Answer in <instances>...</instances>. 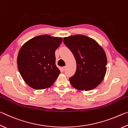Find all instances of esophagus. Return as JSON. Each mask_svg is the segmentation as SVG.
<instances>
[{
    "mask_svg": "<svg viewBox=\"0 0 128 128\" xmlns=\"http://www.w3.org/2000/svg\"><path fill=\"white\" fill-rule=\"evenodd\" d=\"M66 66H63V67H62V68H61V70L62 71V72H63V71H64V70H65V69H66Z\"/></svg>",
    "mask_w": 128,
    "mask_h": 128,
    "instance_id": "obj_1",
    "label": "esophagus"
}]
</instances>
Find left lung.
I'll list each match as a JSON object with an SVG mask.
<instances>
[{
  "label": "left lung",
  "mask_w": 128,
  "mask_h": 128,
  "mask_svg": "<svg viewBox=\"0 0 128 128\" xmlns=\"http://www.w3.org/2000/svg\"><path fill=\"white\" fill-rule=\"evenodd\" d=\"M63 42L77 64L75 74L69 78L71 85L80 91L96 88L107 71V56L103 48L94 39L80 34L64 37Z\"/></svg>",
  "instance_id": "8db88e82"
}]
</instances>
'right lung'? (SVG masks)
Wrapping results in <instances>:
<instances>
[{
    "mask_svg": "<svg viewBox=\"0 0 128 128\" xmlns=\"http://www.w3.org/2000/svg\"><path fill=\"white\" fill-rule=\"evenodd\" d=\"M62 41V37L45 34L30 39L21 47L17 66L22 79L30 87L45 89L58 78L60 71L55 64V52Z\"/></svg>",
    "mask_w": 128,
    "mask_h": 128,
    "instance_id": "obj_1",
    "label": "right lung"
}]
</instances>
